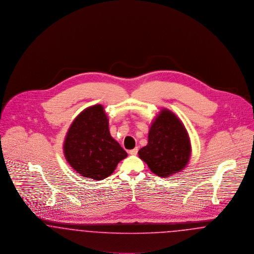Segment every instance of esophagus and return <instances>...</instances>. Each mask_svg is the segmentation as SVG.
Listing matches in <instances>:
<instances>
[{"mask_svg":"<svg viewBox=\"0 0 254 254\" xmlns=\"http://www.w3.org/2000/svg\"><path fill=\"white\" fill-rule=\"evenodd\" d=\"M137 151H138V149H137V147H135V148H133V149L129 151V154H130V155H136V154H137Z\"/></svg>","mask_w":254,"mask_h":254,"instance_id":"obj_1","label":"esophagus"}]
</instances>
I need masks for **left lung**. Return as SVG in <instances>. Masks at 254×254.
I'll return each mask as SVG.
<instances>
[{
	"instance_id": "left-lung-1",
	"label": "left lung",
	"mask_w": 254,
	"mask_h": 254,
	"mask_svg": "<svg viewBox=\"0 0 254 254\" xmlns=\"http://www.w3.org/2000/svg\"><path fill=\"white\" fill-rule=\"evenodd\" d=\"M138 157L150 170L161 178L182 172L191 157V143L184 123L168 109L160 110L152 121L148 143Z\"/></svg>"
}]
</instances>
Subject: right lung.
<instances>
[{
	"instance_id": "obj_1",
	"label": "right lung",
	"mask_w": 254,
	"mask_h": 254,
	"mask_svg": "<svg viewBox=\"0 0 254 254\" xmlns=\"http://www.w3.org/2000/svg\"><path fill=\"white\" fill-rule=\"evenodd\" d=\"M67 163L82 177L101 181L115 171L128 154L109 131L104 107L86 108L74 119L64 140Z\"/></svg>"
}]
</instances>
